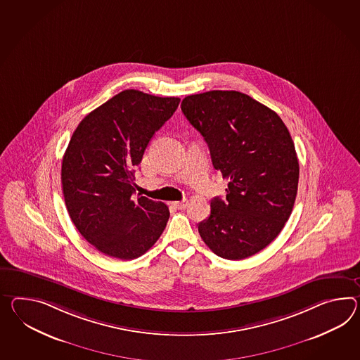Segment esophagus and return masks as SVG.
Here are the masks:
<instances>
[{
	"label": "esophagus",
	"instance_id": "obj_1",
	"mask_svg": "<svg viewBox=\"0 0 360 360\" xmlns=\"http://www.w3.org/2000/svg\"><path fill=\"white\" fill-rule=\"evenodd\" d=\"M187 199H184V200H181V202H173V205L176 207V210H184L186 207H187Z\"/></svg>",
	"mask_w": 360,
	"mask_h": 360
}]
</instances>
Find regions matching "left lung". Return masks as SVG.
<instances>
[{
  "label": "left lung",
  "instance_id": "obj_1",
  "mask_svg": "<svg viewBox=\"0 0 360 360\" xmlns=\"http://www.w3.org/2000/svg\"><path fill=\"white\" fill-rule=\"evenodd\" d=\"M181 108L229 181L226 199L213 198L210 217L199 224L200 237L228 260L257 254L280 234L297 198L299 162L288 127L238 91L190 95Z\"/></svg>",
  "mask_w": 360,
  "mask_h": 360
}]
</instances>
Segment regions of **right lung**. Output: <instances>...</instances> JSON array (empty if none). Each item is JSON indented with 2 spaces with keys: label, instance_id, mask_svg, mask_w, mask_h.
Masks as SVG:
<instances>
[{
  "label": "right lung",
  "instance_id": "obj_1",
  "mask_svg": "<svg viewBox=\"0 0 360 360\" xmlns=\"http://www.w3.org/2000/svg\"><path fill=\"white\" fill-rule=\"evenodd\" d=\"M179 101L126 89L86 115L72 134L62 158L65 204L75 228L100 252L136 259L167 226V205L132 196L134 169Z\"/></svg>",
  "mask_w": 360,
  "mask_h": 360
}]
</instances>
